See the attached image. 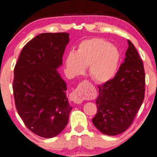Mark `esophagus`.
Returning a JSON list of instances; mask_svg holds the SVG:
<instances>
[{
    "label": "esophagus",
    "instance_id": "obj_1",
    "mask_svg": "<svg viewBox=\"0 0 157 157\" xmlns=\"http://www.w3.org/2000/svg\"><path fill=\"white\" fill-rule=\"evenodd\" d=\"M90 83L88 81L82 82L78 85V86L70 94L71 100L75 104H81L84 99L88 98L89 92L88 89L89 88Z\"/></svg>",
    "mask_w": 157,
    "mask_h": 157
}]
</instances>
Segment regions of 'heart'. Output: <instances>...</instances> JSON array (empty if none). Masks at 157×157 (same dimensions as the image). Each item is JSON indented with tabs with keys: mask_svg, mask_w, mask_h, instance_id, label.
I'll use <instances>...</instances> for the list:
<instances>
[{
	"mask_svg": "<svg viewBox=\"0 0 157 157\" xmlns=\"http://www.w3.org/2000/svg\"><path fill=\"white\" fill-rule=\"evenodd\" d=\"M120 57L118 48L105 39L91 38L81 41L75 52H69L64 64L71 77L82 75L89 66L91 78L98 83H105L116 75Z\"/></svg>",
	"mask_w": 157,
	"mask_h": 157,
	"instance_id": "b5f03b06",
	"label": "heart"
}]
</instances>
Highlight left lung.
Wrapping results in <instances>:
<instances>
[{
	"label": "left lung",
	"mask_w": 157,
	"mask_h": 157,
	"mask_svg": "<svg viewBox=\"0 0 157 157\" xmlns=\"http://www.w3.org/2000/svg\"><path fill=\"white\" fill-rule=\"evenodd\" d=\"M125 58L114 78L98 86V111L92 122L103 134L116 136L131 125L145 97L142 59L129 40Z\"/></svg>",
	"instance_id": "1"
}]
</instances>
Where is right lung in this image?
<instances>
[{"instance_id": "obj_1", "label": "right lung", "mask_w": 157, "mask_h": 157, "mask_svg": "<svg viewBox=\"0 0 157 157\" xmlns=\"http://www.w3.org/2000/svg\"><path fill=\"white\" fill-rule=\"evenodd\" d=\"M69 34L42 33L23 47L14 71L15 105L26 127L43 138L62 132L72 107L58 73Z\"/></svg>"}]
</instances>
